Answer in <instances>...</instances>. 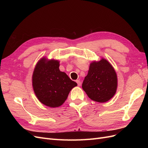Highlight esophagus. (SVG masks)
Wrapping results in <instances>:
<instances>
[{
    "instance_id": "34e87169",
    "label": "esophagus",
    "mask_w": 148,
    "mask_h": 148,
    "mask_svg": "<svg viewBox=\"0 0 148 148\" xmlns=\"http://www.w3.org/2000/svg\"><path fill=\"white\" fill-rule=\"evenodd\" d=\"M76 82L77 83V84H78V86H80V85H81V82L79 81V80H77V81H76Z\"/></svg>"
}]
</instances>
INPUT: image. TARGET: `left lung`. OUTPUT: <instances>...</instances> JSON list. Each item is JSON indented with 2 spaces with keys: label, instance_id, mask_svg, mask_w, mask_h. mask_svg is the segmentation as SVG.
<instances>
[{
  "label": "left lung",
  "instance_id": "8db88e82",
  "mask_svg": "<svg viewBox=\"0 0 148 148\" xmlns=\"http://www.w3.org/2000/svg\"><path fill=\"white\" fill-rule=\"evenodd\" d=\"M82 88L92 101L105 102L110 100L117 88V74L113 66L104 59L93 62L89 66Z\"/></svg>",
  "mask_w": 148,
  "mask_h": 148
}]
</instances>
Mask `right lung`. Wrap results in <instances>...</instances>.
I'll list each match as a JSON object with an SVG mask.
<instances>
[{
  "instance_id": "1",
  "label": "right lung",
  "mask_w": 148,
  "mask_h": 148,
  "mask_svg": "<svg viewBox=\"0 0 148 148\" xmlns=\"http://www.w3.org/2000/svg\"><path fill=\"white\" fill-rule=\"evenodd\" d=\"M33 86L36 96L42 104L57 107L64 104L71 89L77 85L65 73L59 70V62L40 60L33 75Z\"/></svg>"
}]
</instances>
